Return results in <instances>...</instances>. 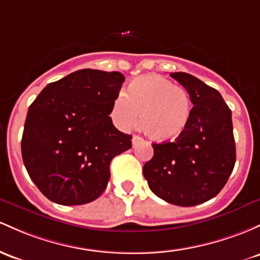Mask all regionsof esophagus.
<instances>
[{"mask_svg":"<svg viewBox=\"0 0 260 260\" xmlns=\"http://www.w3.org/2000/svg\"><path fill=\"white\" fill-rule=\"evenodd\" d=\"M142 141H143V138H141V137H139V136H133L132 137V144H133V147H136V145L137 144H138L139 143V142H142Z\"/></svg>","mask_w":260,"mask_h":260,"instance_id":"34e87169","label":"esophagus"}]
</instances>
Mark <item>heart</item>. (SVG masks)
<instances>
[{"label":"heart","instance_id":"1","mask_svg":"<svg viewBox=\"0 0 260 260\" xmlns=\"http://www.w3.org/2000/svg\"><path fill=\"white\" fill-rule=\"evenodd\" d=\"M142 125L159 142L175 141L184 135L191 118V102L186 90L164 76L150 74L128 84L112 104L111 115L123 129Z\"/></svg>","mask_w":260,"mask_h":260}]
</instances>
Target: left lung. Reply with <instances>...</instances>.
Instances as JSON below:
<instances>
[{
	"mask_svg": "<svg viewBox=\"0 0 260 260\" xmlns=\"http://www.w3.org/2000/svg\"><path fill=\"white\" fill-rule=\"evenodd\" d=\"M189 92L190 123L175 142L154 143V155L143 167L149 189L158 198L195 206L222 190L235 168L232 112L221 93L186 73H172Z\"/></svg>",
	"mask_w": 260,
	"mask_h": 260,
	"instance_id": "left-lung-1",
	"label": "left lung"
}]
</instances>
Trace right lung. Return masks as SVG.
<instances>
[{
  "instance_id": "right-lung-1",
  "label": "right lung",
  "mask_w": 260,
  "mask_h": 260,
  "mask_svg": "<svg viewBox=\"0 0 260 260\" xmlns=\"http://www.w3.org/2000/svg\"><path fill=\"white\" fill-rule=\"evenodd\" d=\"M124 76L82 69L50 82L28 108L22 158L41 192L59 205H84L104 192L111 160L132 147L110 113Z\"/></svg>"
}]
</instances>
